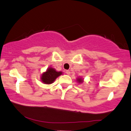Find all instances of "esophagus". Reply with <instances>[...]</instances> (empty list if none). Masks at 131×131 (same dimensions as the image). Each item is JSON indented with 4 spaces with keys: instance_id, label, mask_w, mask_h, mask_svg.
Wrapping results in <instances>:
<instances>
[{
    "instance_id": "1",
    "label": "esophagus",
    "mask_w": 131,
    "mask_h": 131,
    "mask_svg": "<svg viewBox=\"0 0 131 131\" xmlns=\"http://www.w3.org/2000/svg\"><path fill=\"white\" fill-rule=\"evenodd\" d=\"M66 73H67L68 75H70V70H67V71H66Z\"/></svg>"
}]
</instances>
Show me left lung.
Instances as JSON below:
<instances>
[{"instance_id":"1","label":"left lung","mask_w":131,"mask_h":131,"mask_svg":"<svg viewBox=\"0 0 131 131\" xmlns=\"http://www.w3.org/2000/svg\"><path fill=\"white\" fill-rule=\"evenodd\" d=\"M77 82H78V83H83V80L82 79V78H77Z\"/></svg>"}]
</instances>
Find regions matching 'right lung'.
<instances>
[{"mask_svg":"<svg viewBox=\"0 0 131 131\" xmlns=\"http://www.w3.org/2000/svg\"><path fill=\"white\" fill-rule=\"evenodd\" d=\"M62 75L61 71H57L53 68L49 67L45 72L41 75V80L45 84H51L57 77Z\"/></svg>","mask_w":131,"mask_h":131,"instance_id":"add662e5","label":"right lung"}]
</instances>
